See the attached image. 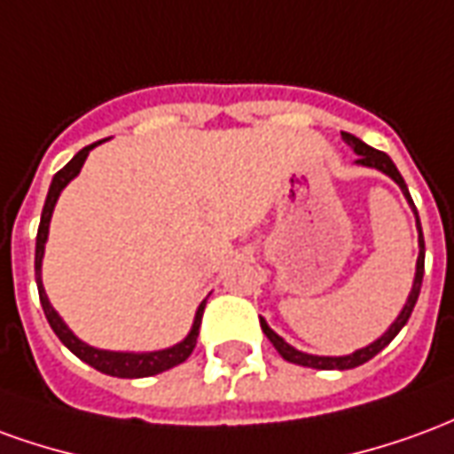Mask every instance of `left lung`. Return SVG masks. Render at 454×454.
<instances>
[{
    "mask_svg": "<svg viewBox=\"0 0 454 454\" xmlns=\"http://www.w3.org/2000/svg\"><path fill=\"white\" fill-rule=\"evenodd\" d=\"M342 140H345V143L357 153V160H355L357 165H362V168L380 169V172H384L387 177H391L396 184H399V189L403 192V197H406V201H409L411 211H413V216H416V231H419V260H416V275H413V285H411L409 299H406V304H403V309L399 311V316L391 321L389 328H387L377 340L370 342V345H364V348H360V350L350 352V355H338V357H333V355H311V352L296 350L294 345H289L282 335H277L275 331L267 325L265 318H260L262 333L270 338V342L275 345V350L279 352L286 362H294V364H301V367H314V370H352V367H360V364H364L367 360H372L377 352L384 350V348H387V345L399 335L401 328H403L406 321L411 318V311H413V306H416V301H419L420 285H423V265H426V243H423V231H420L419 211H416V207H413V199H411L409 194V187H406V182H403V177H401V172L396 169V165L391 162V158L387 155V153L370 148L367 143H362L360 138H355L352 133H342Z\"/></svg>",
    "mask_w": 454,
    "mask_h": 454,
    "instance_id": "left-lung-1",
    "label": "left lung"
}]
</instances>
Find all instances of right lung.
<instances>
[{"label": "right lung", "instance_id": "obj_1", "mask_svg": "<svg viewBox=\"0 0 454 454\" xmlns=\"http://www.w3.org/2000/svg\"><path fill=\"white\" fill-rule=\"evenodd\" d=\"M102 143V140H99ZM99 143H92L82 148L77 155H74L67 165H65L60 172H55L53 182H51V189H48V197H45L43 214H41V226H38V236H35V285H38V296H41V306H43V314L48 318V324L55 331V335L60 338L67 350L77 355L80 360L87 362L90 367L99 370L102 374H109V377H121V380H140V377H153V374H160V372L172 370L182 362L187 360L194 345H197L199 338V325H201V316H204V306H207V299L197 306V314H194V321H192V328L189 333L182 338L175 345L169 348H162V350H150V352H129V350H102V348H94L90 342H84L82 338L67 328L60 314L55 311L51 299L45 294L43 286V255H45V243H48V231H51V218H53L55 204L63 194V189L73 182L80 169H82L84 160L90 155V150L97 148Z\"/></svg>", "mask_w": 454, "mask_h": 454}]
</instances>
